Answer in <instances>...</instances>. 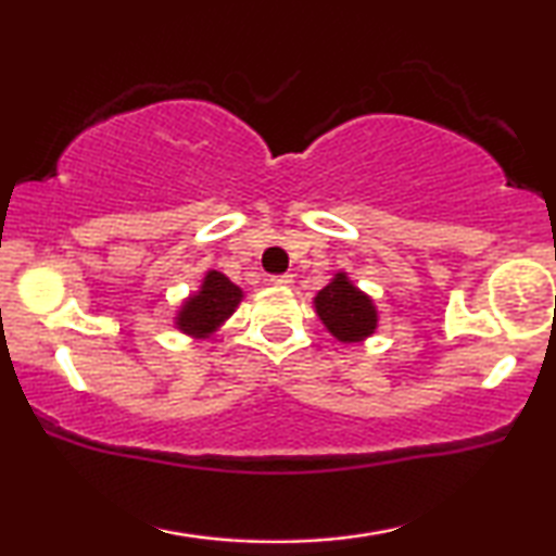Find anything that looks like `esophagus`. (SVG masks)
Instances as JSON below:
<instances>
[{
    "mask_svg": "<svg viewBox=\"0 0 556 556\" xmlns=\"http://www.w3.org/2000/svg\"><path fill=\"white\" fill-rule=\"evenodd\" d=\"M271 285H275V287H291V285H294V277H291V275H279V277H271Z\"/></svg>",
    "mask_w": 556,
    "mask_h": 556,
    "instance_id": "1",
    "label": "esophagus"
}]
</instances>
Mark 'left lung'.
Returning a JSON list of instances; mask_svg holds the SVG:
<instances>
[{
	"mask_svg": "<svg viewBox=\"0 0 556 556\" xmlns=\"http://www.w3.org/2000/svg\"><path fill=\"white\" fill-rule=\"evenodd\" d=\"M314 312L326 331L341 343H363L378 331L380 312L372 296L355 287L343 269H338L314 296Z\"/></svg>",
	"mask_w": 556,
	"mask_h": 556,
	"instance_id": "left-lung-1",
	"label": "left lung"
}]
</instances>
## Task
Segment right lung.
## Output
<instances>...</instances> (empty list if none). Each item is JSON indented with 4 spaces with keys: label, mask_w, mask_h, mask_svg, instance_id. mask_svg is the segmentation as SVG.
I'll list each match as a JSON object with an SVG mask.
<instances>
[{
    "label": "right lung",
    "mask_w": 556,
    "mask_h": 556,
    "mask_svg": "<svg viewBox=\"0 0 556 556\" xmlns=\"http://www.w3.org/2000/svg\"><path fill=\"white\" fill-rule=\"evenodd\" d=\"M244 291L218 269H208L201 279V285L191 291L176 308L174 328L193 341H205L213 333H218L223 324L238 312Z\"/></svg>",
    "instance_id": "right-lung-1"
}]
</instances>
